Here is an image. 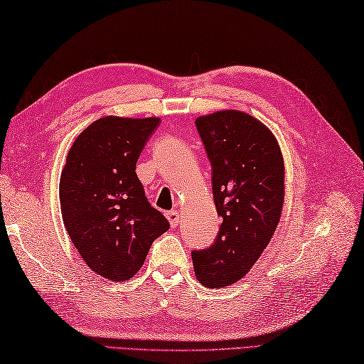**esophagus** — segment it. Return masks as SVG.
<instances>
[{
	"instance_id": "34e87169",
	"label": "esophagus",
	"mask_w": 364,
	"mask_h": 364,
	"mask_svg": "<svg viewBox=\"0 0 364 364\" xmlns=\"http://www.w3.org/2000/svg\"><path fill=\"white\" fill-rule=\"evenodd\" d=\"M166 218L170 222V225L173 228L178 225V222H180V215H178V211H168L166 213Z\"/></svg>"
}]
</instances>
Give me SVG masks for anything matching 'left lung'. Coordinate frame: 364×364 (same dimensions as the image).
Listing matches in <instances>:
<instances>
[{"label": "left lung", "instance_id": "left-lung-1", "mask_svg": "<svg viewBox=\"0 0 364 364\" xmlns=\"http://www.w3.org/2000/svg\"><path fill=\"white\" fill-rule=\"evenodd\" d=\"M213 167V197L222 225L215 242L192 252L197 280L223 288L249 272L274 236L284 200V164L275 136L242 111L196 120Z\"/></svg>", "mask_w": 364, "mask_h": 364}]
</instances>
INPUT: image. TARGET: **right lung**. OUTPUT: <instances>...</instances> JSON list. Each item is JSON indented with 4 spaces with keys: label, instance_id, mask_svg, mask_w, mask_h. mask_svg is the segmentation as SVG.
I'll list each match as a JSON object with an SVG mask.
<instances>
[{
    "label": "right lung",
    "instance_id": "right-lung-1",
    "mask_svg": "<svg viewBox=\"0 0 364 364\" xmlns=\"http://www.w3.org/2000/svg\"><path fill=\"white\" fill-rule=\"evenodd\" d=\"M158 117L107 115L75 139L60 173L67 233L84 262L106 280L125 282L142 267L168 222L149 203L136 162Z\"/></svg>",
    "mask_w": 364,
    "mask_h": 364
}]
</instances>
